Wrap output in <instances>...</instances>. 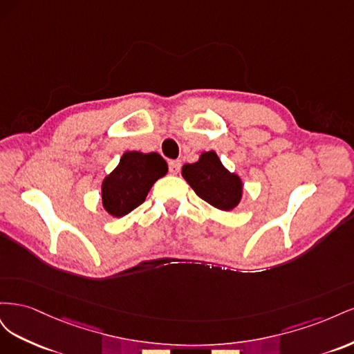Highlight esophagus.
Returning a JSON list of instances; mask_svg holds the SVG:
<instances>
[{
  "label": "esophagus",
  "instance_id": "esophagus-1",
  "mask_svg": "<svg viewBox=\"0 0 354 354\" xmlns=\"http://www.w3.org/2000/svg\"><path fill=\"white\" fill-rule=\"evenodd\" d=\"M168 168H169V173H171V174H177L178 171H180V168H181L180 160H169V162H168Z\"/></svg>",
  "mask_w": 354,
  "mask_h": 354
}]
</instances>
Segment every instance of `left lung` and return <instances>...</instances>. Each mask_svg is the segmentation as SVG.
Returning a JSON list of instances; mask_svg holds the SVG:
<instances>
[{
	"instance_id": "obj_1",
	"label": "left lung",
	"mask_w": 354,
	"mask_h": 354,
	"mask_svg": "<svg viewBox=\"0 0 354 354\" xmlns=\"http://www.w3.org/2000/svg\"><path fill=\"white\" fill-rule=\"evenodd\" d=\"M181 176L195 194L214 208L232 211L239 205L243 189L242 180L221 164L214 151L202 152L196 162L183 165Z\"/></svg>"
}]
</instances>
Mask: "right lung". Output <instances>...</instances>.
<instances>
[{"label": "right lung", "mask_w": 354, "mask_h": 354, "mask_svg": "<svg viewBox=\"0 0 354 354\" xmlns=\"http://www.w3.org/2000/svg\"><path fill=\"white\" fill-rule=\"evenodd\" d=\"M168 173L165 159L156 152H125L120 164L102 183L103 208L112 217H124L145 202L155 181Z\"/></svg>", "instance_id": "1"}]
</instances>
